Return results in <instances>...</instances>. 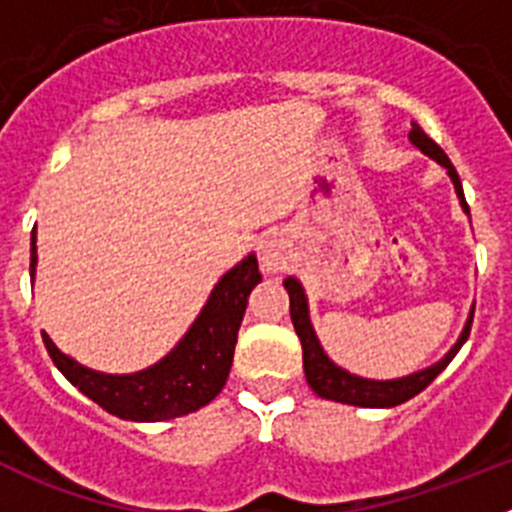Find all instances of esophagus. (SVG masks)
<instances>
[{"instance_id":"1","label":"esophagus","mask_w":512,"mask_h":512,"mask_svg":"<svg viewBox=\"0 0 512 512\" xmlns=\"http://www.w3.org/2000/svg\"><path fill=\"white\" fill-rule=\"evenodd\" d=\"M261 266L269 274H279V271L289 266V251L279 235H271L269 241L264 243V248H261Z\"/></svg>"}]
</instances>
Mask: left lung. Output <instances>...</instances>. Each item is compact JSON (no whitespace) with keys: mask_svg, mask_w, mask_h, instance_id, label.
<instances>
[{"mask_svg":"<svg viewBox=\"0 0 512 512\" xmlns=\"http://www.w3.org/2000/svg\"><path fill=\"white\" fill-rule=\"evenodd\" d=\"M410 143L418 148L420 153H425L428 158H433L436 164H441L449 174V179L454 182L456 197H459L461 210L467 212L469 217V205L464 200V189H461L459 174H456L454 164L449 161V156L441 151L438 143H433L428 135L423 133L418 122H413V130H410ZM284 289H287L289 295V315H292V325H295L297 336H300L302 343V366H305V379L307 384L312 387V392L323 400H333V402H343V405H356V408H395V405H402V402L413 400L415 395L428 387L438 374L451 364L456 354H459V348L467 343L469 330H472V318H474V305L469 310V318L461 328L459 338H456L454 346L436 361V364L425 366V369H418L413 374H405V377H395V379H369V377H359V374L346 372L343 366H338L336 361L330 359L325 354V348L320 346V338L312 328L310 320V305H307V295L305 287L297 277H287L284 279Z\"/></svg>","mask_w":512,"mask_h":512,"instance_id":"1","label":"left lung"}]
</instances>
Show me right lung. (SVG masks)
I'll return each instance as SVG.
<instances>
[{"label": "right lung", "instance_id": "add662e5", "mask_svg": "<svg viewBox=\"0 0 512 512\" xmlns=\"http://www.w3.org/2000/svg\"><path fill=\"white\" fill-rule=\"evenodd\" d=\"M38 235H30V279L38 269ZM261 282L256 253H248L217 279L182 341L156 364L133 374H104L66 356L51 336L43 343L58 372L74 384L81 395L97 402L110 415L135 423L182 418L205 408L228 382L233 351L238 343L243 312L251 289Z\"/></svg>", "mask_w": 512, "mask_h": 512}]
</instances>
